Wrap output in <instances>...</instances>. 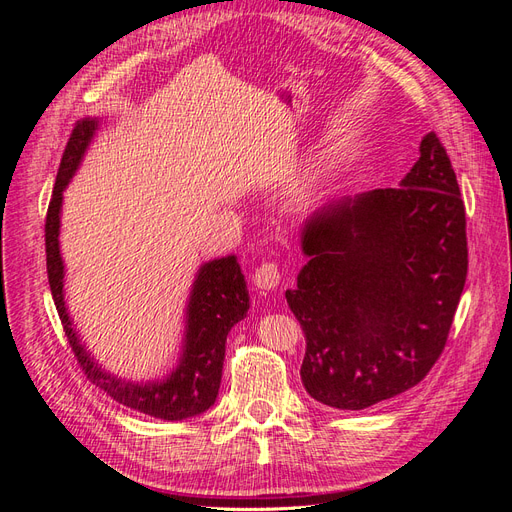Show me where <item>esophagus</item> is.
I'll list each match as a JSON object with an SVG mask.
<instances>
[{"label": "esophagus", "instance_id": "obj_1", "mask_svg": "<svg viewBox=\"0 0 512 512\" xmlns=\"http://www.w3.org/2000/svg\"><path fill=\"white\" fill-rule=\"evenodd\" d=\"M254 286L260 288V290H273L280 286V269H277L275 262H262V265L254 271Z\"/></svg>", "mask_w": 512, "mask_h": 512}]
</instances>
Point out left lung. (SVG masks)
Masks as SVG:
<instances>
[{"instance_id":"left-lung-1","label":"left lung","mask_w":512,"mask_h":512,"mask_svg":"<svg viewBox=\"0 0 512 512\" xmlns=\"http://www.w3.org/2000/svg\"><path fill=\"white\" fill-rule=\"evenodd\" d=\"M399 188L331 200L305 220L307 262L286 290L305 333L301 380L324 406L363 410L438 361L468 275L466 207L440 138Z\"/></svg>"}]
</instances>
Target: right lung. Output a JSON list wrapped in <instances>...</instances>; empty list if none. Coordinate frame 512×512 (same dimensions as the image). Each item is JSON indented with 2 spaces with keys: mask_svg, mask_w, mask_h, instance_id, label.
<instances>
[{
  "mask_svg": "<svg viewBox=\"0 0 512 512\" xmlns=\"http://www.w3.org/2000/svg\"><path fill=\"white\" fill-rule=\"evenodd\" d=\"M98 128V117H85L76 123L57 170L44 226L46 271H49L53 301L74 356L91 382L132 410L164 418V421H183V418L207 412L215 404L222 382L226 337L230 329L247 316L250 292H247L245 275L235 254L203 262L194 277L188 305H185L181 354L173 371H168L160 380L134 382L111 374L94 359V354L81 342L66 305V267L59 252V228L64 190L79 170Z\"/></svg>",
  "mask_w": 512,
  "mask_h": 512,
  "instance_id": "add662e5",
  "label": "right lung"
}]
</instances>
